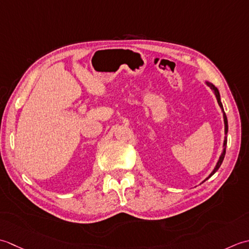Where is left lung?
Segmentation results:
<instances>
[{
    "label": "left lung",
    "instance_id": "obj_1",
    "mask_svg": "<svg viewBox=\"0 0 249 249\" xmlns=\"http://www.w3.org/2000/svg\"><path fill=\"white\" fill-rule=\"evenodd\" d=\"M205 83H206V85L207 86H210L211 87V89H213V91H214V93H215V95H216V99H217V102H218V104H219V106H220V108H221V111H222V115H224V123H225V134H226V136H225V141H224V149H222V153H221V155H220V157H219V159H218V161H217V163H216V165H215V167H214V170L212 171V173L206 177V178L203 180L202 182H204L205 180H207L210 178L211 176H213L214 175L216 172L218 171V169H219L220 167V165H221V163H222V161H224V158H225V155H226V146H227V133H228V119H227V116H226V113H225V110H224V106H222V103H221V101H220V94H219V91H218V89L215 87L214 85H213L212 83H210V82H207V80H205Z\"/></svg>",
    "mask_w": 249,
    "mask_h": 249
}]
</instances>
